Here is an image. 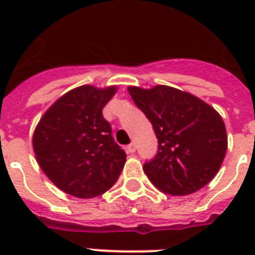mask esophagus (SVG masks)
Instances as JSON below:
<instances>
[{"instance_id":"1","label":"esophagus","mask_w":255,"mask_h":255,"mask_svg":"<svg viewBox=\"0 0 255 255\" xmlns=\"http://www.w3.org/2000/svg\"><path fill=\"white\" fill-rule=\"evenodd\" d=\"M126 149H127L128 153H133V152L136 151V145L133 143H131L129 145H127V148H126Z\"/></svg>"}]
</instances>
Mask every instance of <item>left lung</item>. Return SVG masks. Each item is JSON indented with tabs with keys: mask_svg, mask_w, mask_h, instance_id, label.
<instances>
[{
	"mask_svg": "<svg viewBox=\"0 0 255 255\" xmlns=\"http://www.w3.org/2000/svg\"><path fill=\"white\" fill-rule=\"evenodd\" d=\"M128 92L159 139L157 155L143 167L152 184L170 196L204 188L220 170L228 149L221 115L197 96L170 86H129Z\"/></svg>",
	"mask_w": 255,
	"mask_h": 255,
	"instance_id": "8db88e82",
	"label": "left lung"
}]
</instances>
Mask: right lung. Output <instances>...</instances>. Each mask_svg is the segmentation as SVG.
Masks as SVG:
<instances>
[{
    "mask_svg": "<svg viewBox=\"0 0 255 255\" xmlns=\"http://www.w3.org/2000/svg\"><path fill=\"white\" fill-rule=\"evenodd\" d=\"M116 86H79L57 99L33 133L41 169L65 193L92 198L107 192L123 169L127 155L114 141L104 106Z\"/></svg>",
    "mask_w": 255,
    "mask_h": 255,
    "instance_id": "obj_1",
    "label": "right lung"
}]
</instances>
